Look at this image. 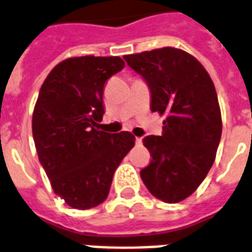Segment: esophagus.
I'll use <instances>...</instances> for the list:
<instances>
[{
    "instance_id": "esophagus-1",
    "label": "esophagus",
    "mask_w": 252,
    "mask_h": 252,
    "mask_svg": "<svg viewBox=\"0 0 252 252\" xmlns=\"http://www.w3.org/2000/svg\"><path fill=\"white\" fill-rule=\"evenodd\" d=\"M135 143H137V145H141V143H142V138H139V137L135 138Z\"/></svg>"
}]
</instances>
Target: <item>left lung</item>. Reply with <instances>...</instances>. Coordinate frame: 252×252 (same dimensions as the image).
<instances>
[{"mask_svg":"<svg viewBox=\"0 0 252 252\" xmlns=\"http://www.w3.org/2000/svg\"><path fill=\"white\" fill-rule=\"evenodd\" d=\"M146 81L150 109L166 115L163 133L147 135L150 164L141 170L147 190L166 203L186 199L211 169L222 135L218 95L195 57L175 47L125 56Z\"/></svg>","mask_w":252,"mask_h":252,"instance_id":"left-lung-1","label":"left lung"}]
</instances>
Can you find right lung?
I'll return each instance as SVG.
<instances>
[{
	"mask_svg": "<svg viewBox=\"0 0 252 252\" xmlns=\"http://www.w3.org/2000/svg\"><path fill=\"white\" fill-rule=\"evenodd\" d=\"M124 67L119 57H73L60 62L39 90L34 145L54 192L73 209L105 202L114 171L134 147L131 133L97 128L106 81Z\"/></svg>",
	"mask_w": 252,
	"mask_h": 252,
	"instance_id": "right-lung-1",
	"label": "right lung"
}]
</instances>
